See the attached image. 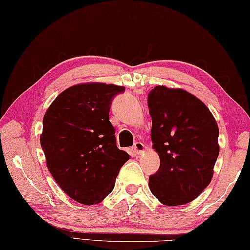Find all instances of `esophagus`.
<instances>
[{
  "label": "esophagus",
  "instance_id": "obj_1",
  "mask_svg": "<svg viewBox=\"0 0 250 250\" xmlns=\"http://www.w3.org/2000/svg\"><path fill=\"white\" fill-rule=\"evenodd\" d=\"M145 149H146V147H145V145L141 142H136L134 144V146H133V150H134V152L137 154L144 152Z\"/></svg>",
  "mask_w": 250,
  "mask_h": 250
}]
</instances>
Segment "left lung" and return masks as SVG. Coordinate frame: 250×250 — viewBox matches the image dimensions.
<instances>
[{
	"label": "left lung",
	"mask_w": 250,
	"mask_h": 250,
	"mask_svg": "<svg viewBox=\"0 0 250 250\" xmlns=\"http://www.w3.org/2000/svg\"><path fill=\"white\" fill-rule=\"evenodd\" d=\"M153 148L160 168L149 177L155 198L181 206L210 184L219 153L218 126L204 102L183 89L155 86L148 95Z\"/></svg>",
	"instance_id": "obj_1"
}]
</instances>
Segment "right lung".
<instances>
[{"label":"right lung","mask_w":250,"mask_h":250,"mask_svg":"<svg viewBox=\"0 0 250 250\" xmlns=\"http://www.w3.org/2000/svg\"><path fill=\"white\" fill-rule=\"evenodd\" d=\"M125 89L104 83L69 87L43 117L40 145L56 183L73 200L96 205L112 193L130 155L116 145L109 109Z\"/></svg>","instance_id":"right-lung-1"}]
</instances>
